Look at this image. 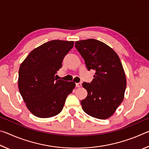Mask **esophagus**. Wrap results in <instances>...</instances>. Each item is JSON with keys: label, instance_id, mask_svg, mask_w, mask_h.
Returning a JSON list of instances; mask_svg holds the SVG:
<instances>
[{"label": "esophagus", "instance_id": "obj_1", "mask_svg": "<svg viewBox=\"0 0 149 149\" xmlns=\"http://www.w3.org/2000/svg\"><path fill=\"white\" fill-rule=\"evenodd\" d=\"M75 85H76L77 87H81L82 84H81V82H79V83H77V84Z\"/></svg>", "mask_w": 149, "mask_h": 149}]
</instances>
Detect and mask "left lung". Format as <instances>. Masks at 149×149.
I'll use <instances>...</instances> for the list:
<instances>
[{
  "mask_svg": "<svg viewBox=\"0 0 149 149\" xmlns=\"http://www.w3.org/2000/svg\"><path fill=\"white\" fill-rule=\"evenodd\" d=\"M75 46L88 70L96 71L90 84H82L87 91V97L81 101L83 110L92 117L107 119L124 98L127 82L120 58L108 45L94 39L76 41Z\"/></svg>",
  "mask_w": 149,
  "mask_h": 149,
  "instance_id": "obj_1",
  "label": "left lung"
}]
</instances>
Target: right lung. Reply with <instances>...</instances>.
<instances>
[{"label": "right lung", "mask_w": 149, "mask_h": 149, "mask_svg": "<svg viewBox=\"0 0 149 149\" xmlns=\"http://www.w3.org/2000/svg\"><path fill=\"white\" fill-rule=\"evenodd\" d=\"M74 43L62 40L45 42L33 50L20 65L17 81L19 93L35 116L47 118L58 114L68 95L75 87L74 82L54 78Z\"/></svg>", "instance_id": "right-lung-1"}]
</instances>
